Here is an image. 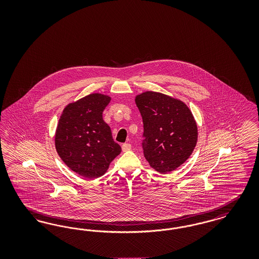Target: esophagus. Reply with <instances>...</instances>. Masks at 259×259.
Wrapping results in <instances>:
<instances>
[{"instance_id": "1", "label": "esophagus", "mask_w": 259, "mask_h": 259, "mask_svg": "<svg viewBox=\"0 0 259 259\" xmlns=\"http://www.w3.org/2000/svg\"><path fill=\"white\" fill-rule=\"evenodd\" d=\"M131 148H132V146L130 145V144H123L122 145V151H128V150H130L131 149Z\"/></svg>"}]
</instances>
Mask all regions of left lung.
I'll return each instance as SVG.
<instances>
[{"label": "left lung", "instance_id": "8db88e82", "mask_svg": "<svg viewBox=\"0 0 259 259\" xmlns=\"http://www.w3.org/2000/svg\"><path fill=\"white\" fill-rule=\"evenodd\" d=\"M144 123V155L157 172H172L189 158L197 143V124L184 102L147 91L135 99Z\"/></svg>", "mask_w": 259, "mask_h": 259}]
</instances>
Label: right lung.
I'll list each match as a JSON object with an SVG mask.
<instances>
[{"instance_id": "add662e5", "label": "right lung", "mask_w": 259, "mask_h": 259, "mask_svg": "<svg viewBox=\"0 0 259 259\" xmlns=\"http://www.w3.org/2000/svg\"><path fill=\"white\" fill-rule=\"evenodd\" d=\"M111 97L100 93L69 104L62 112L55 133V148L63 162L87 178L103 176L121 148L103 119Z\"/></svg>"}]
</instances>
